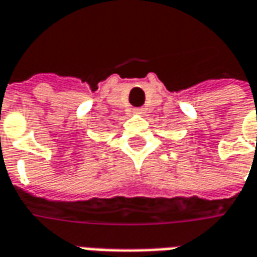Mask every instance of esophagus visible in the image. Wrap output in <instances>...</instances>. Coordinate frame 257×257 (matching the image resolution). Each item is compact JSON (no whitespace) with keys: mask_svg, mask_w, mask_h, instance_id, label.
Segmentation results:
<instances>
[{"mask_svg":"<svg viewBox=\"0 0 257 257\" xmlns=\"http://www.w3.org/2000/svg\"><path fill=\"white\" fill-rule=\"evenodd\" d=\"M134 110H136V113H144V108L143 107H139V108H134Z\"/></svg>","mask_w":257,"mask_h":257,"instance_id":"1","label":"esophagus"}]
</instances>
